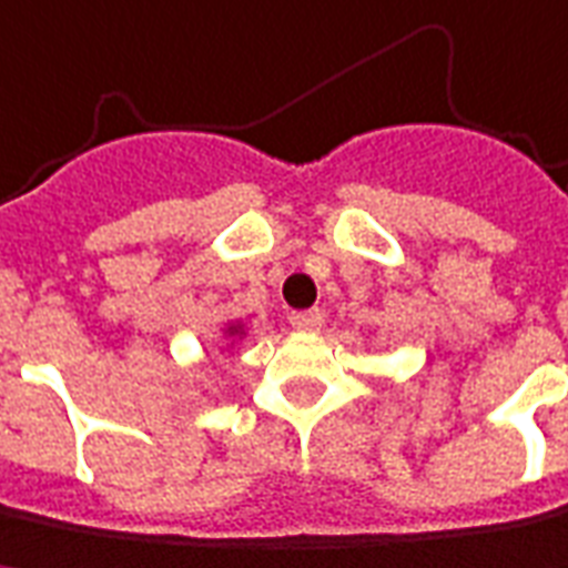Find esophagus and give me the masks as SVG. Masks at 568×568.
Here are the masks:
<instances>
[{"label":"esophagus","mask_w":568,"mask_h":568,"mask_svg":"<svg viewBox=\"0 0 568 568\" xmlns=\"http://www.w3.org/2000/svg\"><path fill=\"white\" fill-rule=\"evenodd\" d=\"M291 324L296 327V331H306V334H312V331H318L324 324V315L322 308H306V312H291Z\"/></svg>","instance_id":"34e87169"}]
</instances>
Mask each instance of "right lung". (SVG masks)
Returning a JSON list of instances; mask_svg holds the SVG:
<instances>
[{
  "label": "right lung",
  "instance_id": "add662e5",
  "mask_svg": "<svg viewBox=\"0 0 568 568\" xmlns=\"http://www.w3.org/2000/svg\"><path fill=\"white\" fill-rule=\"evenodd\" d=\"M237 331H241V327H237V324H234V327H229V334H232V336L237 334Z\"/></svg>",
  "mask_w": 568,
  "mask_h": 568
}]
</instances>
